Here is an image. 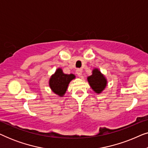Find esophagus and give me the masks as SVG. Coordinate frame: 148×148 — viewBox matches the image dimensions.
Wrapping results in <instances>:
<instances>
[{
    "instance_id": "esophagus-1",
    "label": "esophagus",
    "mask_w": 148,
    "mask_h": 148,
    "mask_svg": "<svg viewBox=\"0 0 148 148\" xmlns=\"http://www.w3.org/2000/svg\"><path fill=\"white\" fill-rule=\"evenodd\" d=\"M76 73L77 74V75L79 77H82V69H78L76 70Z\"/></svg>"
}]
</instances>
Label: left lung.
Wrapping results in <instances>:
<instances>
[{"instance_id":"obj_1","label":"left lung","mask_w":148,"mask_h":148,"mask_svg":"<svg viewBox=\"0 0 148 148\" xmlns=\"http://www.w3.org/2000/svg\"><path fill=\"white\" fill-rule=\"evenodd\" d=\"M87 79L91 88L96 94L102 93L107 86L106 78L97 68L93 69L92 74L88 76Z\"/></svg>"}]
</instances>
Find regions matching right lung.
I'll return each instance as SVG.
<instances>
[{
	"instance_id": "add662e5",
	"label": "right lung",
	"mask_w": 148,
	"mask_h": 148,
	"mask_svg": "<svg viewBox=\"0 0 148 148\" xmlns=\"http://www.w3.org/2000/svg\"><path fill=\"white\" fill-rule=\"evenodd\" d=\"M75 79L73 74H64L61 68H58L49 79V86L54 94L59 97L65 94L71 81Z\"/></svg>"
}]
</instances>
